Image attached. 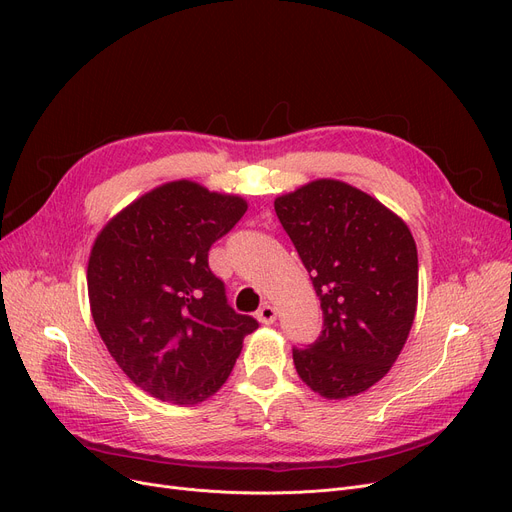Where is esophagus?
Returning a JSON list of instances; mask_svg holds the SVG:
<instances>
[{
	"label": "esophagus",
	"instance_id": "esophagus-1",
	"mask_svg": "<svg viewBox=\"0 0 512 512\" xmlns=\"http://www.w3.org/2000/svg\"><path fill=\"white\" fill-rule=\"evenodd\" d=\"M257 319L261 321V324H265V326L274 324V321H276V309L270 303H263L259 307V311H257Z\"/></svg>",
	"mask_w": 512,
	"mask_h": 512
}]
</instances>
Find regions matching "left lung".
<instances>
[{
  "label": "left lung",
  "mask_w": 512,
  "mask_h": 512,
  "mask_svg": "<svg viewBox=\"0 0 512 512\" xmlns=\"http://www.w3.org/2000/svg\"><path fill=\"white\" fill-rule=\"evenodd\" d=\"M276 215L319 297L324 328L292 346L301 380L326 398L380 382L411 332L419 263L411 230L359 188L315 180L278 197Z\"/></svg>",
  "instance_id": "8db88e82"
}]
</instances>
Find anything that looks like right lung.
<instances>
[{
  "instance_id": "1",
  "label": "right lung",
  "mask_w": 512,
  "mask_h": 512,
  "mask_svg": "<svg viewBox=\"0 0 512 512\" xmlns=\"http://www.w3.org/2000/svg\"><path fill=\"white\" fill-rule=\"evenodd\" d=\"M240 197L178 180L128 205L97 236L89 301L107 351L159 400L197 405L218 392L259 328L228 305L209 249L245 215Z\"/></svg>"
}]
</instances>
